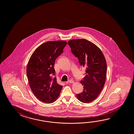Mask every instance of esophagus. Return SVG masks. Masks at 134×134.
I'll return each instance as SVG.
<instances>
[{
    "label": "esophagus",
    "mask_w": 134,
    "mask_h": 134,
    "mask_svg": "<svg viewBox=\"0 0 134 134\" xmlns=\"http://www.w3.org/2000/svg\"><path fill=\"white\" fill-rule=\"evenodd\" d=\"M68 83H74V81L73 80H71V79H70V80H69V81H68Z\"/></svg>",
    "instance_id": "esophagus-1"
}]
</instances>
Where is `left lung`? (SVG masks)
<instances>
[{
	"label": "left lung",
	"instance_id": "obj_1",
	"mask_svg": "<svg viewBox=\"0 0 134 134\" xmlns=\"http://www.w3.org/2000/svg\"><path fill=\"white\" fill-rule=\"evenodd\" d=\"M71 51L86 69L85 77L81 80L83 91L77 94V98L83 103H90L99 96L105 83L107 65L101 50L86 39L71 40L68 42Z\"/></svg>",
	"mask_w": 134,
	"mask_h": 134
}]
</instances>
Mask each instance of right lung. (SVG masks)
Segmentation results:
<instances>
[{"instance_id": "right-lung-1", "label": "right lung", "mask_w": 134, "mask_h": 134, "mask_svg": "<svg viewBox=\"0 0 134 134\" xmlns=\"http://www.w3.org/2000/svg\"><path fill=\"white\" fill-rule=\"evenodd\" d=\"M66 44L62 41L45 42L35 49L29 60L26 75L29 86L35 96L44 103L55 101L63 88L54 77V66Z\"/></svg>"}]
</instances>
